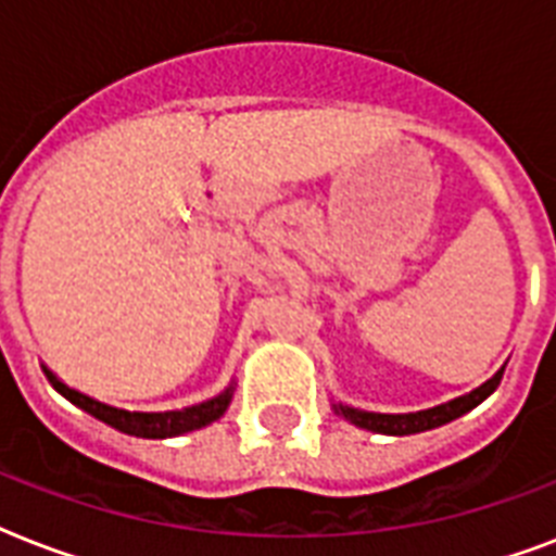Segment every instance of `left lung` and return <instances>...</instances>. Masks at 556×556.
Segmentation results:
<instances>
[{
  "label": "left lung",
  "mask_w": 556,
  "mask_h": 556,
  "mask_svg": "<svg viewBox=\"0 0 556 556\" xmlns=\"http://www.w3.org/2000/svg\"><path fill=\"white\" fill-rule=\"evenodd\" d=\"M502 366L493 378H488L482 387L470 389L467 395H458L453 401H444L439 406H430V409H418V413H371V409H361V406L340 404V401H331V409L346 418L349 424H355L361 430L380 432V435H415V432L435 430V427H444V424L456 421L465 413H470L473 406H479L488 395L496 392L502 380Z\"/></svg>",
  "instance_id": "obj_1"
}]
</instances>
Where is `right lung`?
I'll return each mask as SVG.
<instances>
[{"mask_svg": "<svg viewBox=\"0 0 556 556\" xmlns=\"http://www.w3.org/2000/svg\"><path fill=\"white\" fill-rule=\"evenodd\" d=\"M48 383L60 392L63 397H68L74 406H80L83 413L94 415L98 421L115 427L117 432H126V435H135V439H176V435H185V432L201 430L207 424L218 421L222 415L227 413V406L233 401L236 380H230V387H225L218 395L201 401V404L185 406V409H164V413H129V409H121V406L103 404L98 397L86 395L80 389L68 387L63 380L56 378L54 371L42 366Z\"/></svg>", "mask_w": 556, "mask_h": 556, "instance_id": "add662e5", "label": "right lung"}]
</instances>
